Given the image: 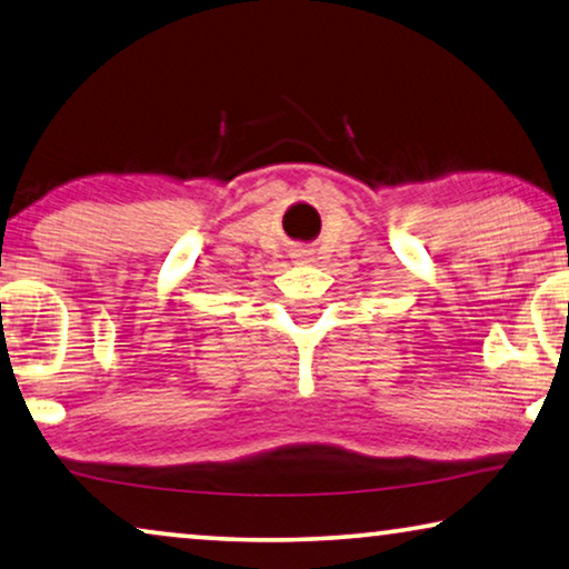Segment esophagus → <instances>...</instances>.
I'll list each match as a JSON object with an SVG mask.
<instances>
[{"label": "esophagus", "mask_w": 569, "mask_h": 569, "mask_svg": "<svg viewBox=\"0 0 569 569\" xmlns=\"http://www.w3.org/2000/svg\"><path fill=\"white\" fill-rule=\"evenodd\" d=\"M296 258H299V260H309V252H307V250H299V252H296Z\"/></svg>", "instance_id": "1"}]
</instances>
